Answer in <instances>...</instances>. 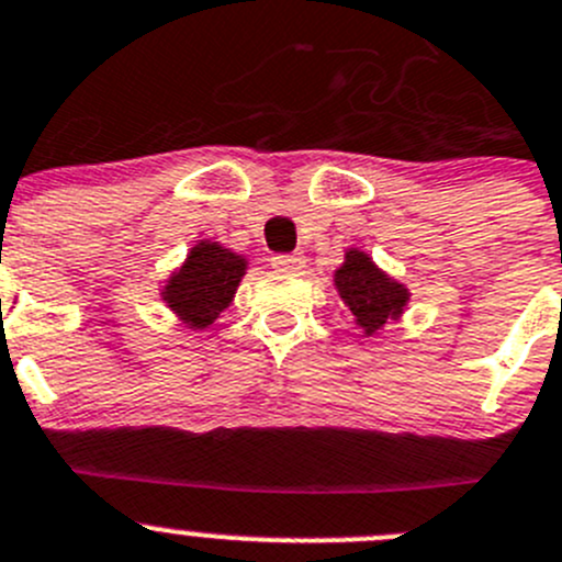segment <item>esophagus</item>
<instances>
[{
    "instance_id": "34e87169",
    "label": "esophagus",
    "mask_w": 562,
    "mask_h": 562,
    "mask_svg": "<svg viewBox=\"0 0 562 562\" xmlns=\"http://www.w3.org/2000/svg\"><path fill=\"white\" fill-rule=\"evenodd\" d=\"M303 265H306V261H303L301 254H278V256H272V267H276V270L297 272Z\"/></svg>"
}]
</instances>
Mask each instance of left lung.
<instances>
[{"mask_svg": "<svg viewBox=\"0 0 562 562\" xmlns=\"http://www.w3.org/2000/svg\"><path fill=\"white\" fill-rule=\"evenodd\" d=\"M334 286L364 336L381 334L386 323L403 317L411 301L408 286L394 281L370 254L358 248L345 250V261L334 272Z\"/></svg>", "mask_w": 562, "mask_h": 562, "instance_id": "obj_1", "label": "left lung"}]
</instances>
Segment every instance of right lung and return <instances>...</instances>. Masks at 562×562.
<instances>
[{
	"instance_id": "obj_1",
	"label": "right lung",
	"mask_w": 562,
	"mask_h": 562,
	"mask_svg": "<svg viewBox=\"0 0 562 562\" xmlns=\"http://www.w3.org/2000/svg\"><path fill=\"white\" fill-rule=\"evenodd\" d=\"M248 259L212 239H198L181 267L170 272L159 297L192 330H204L232 306Z\"/></svg>"
}]
</instances>
